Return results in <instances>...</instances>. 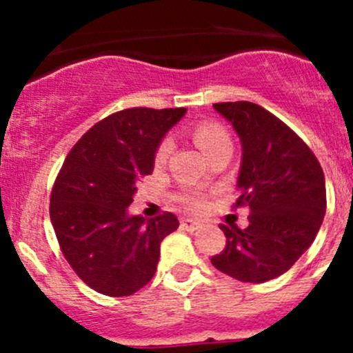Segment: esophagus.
Wrapping results in <instances>:
<instances>
[{
    "mask_svg": "<svg viewBox=\"0 0 353 353\" xmlns=\"http://www.w3.org/2000/svg\"><path fill=\"white\" fill-rule=\"evenodd\" d=\"M181 227H183L184 230H188V232H193V230L199 229V222L191 219H183L181 220Z\"/></svg>",
    "mask_w": 353,
    "mask_h": 353,
    "instance_id": "obj_1",
    "label": "esophagus"
}]
</instances>
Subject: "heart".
Returning <instances> with one entry per match:
<instances>
[{
  "label": "heart",
  "mask_w": 353,
  "mask_h": 353,
  "mask_svg": "<svg viewBox=\"0 0 353 353\" xmlns=\"http://www.w3.org/2000/svg\"><path fill=\"white\" fill-rule=\"evenodd\" d=\"M193 138L194 143L201 148V152L206 157H212L215 152H219L220 148L229 147L230 138L229 133L225 131V128L219 123H213V121H203V123H198L193 130ZM170 152H172V141L170 138H163L159 143L155 150V165H163L169 159ZM184 205L188 206L193 212H199V210L205 208V199L198 194H188V196L183 198Z\"/></svg>",
  "instance_id": "heart-1"
}]
</instances>
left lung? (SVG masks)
<instances>
[{
	"instance_id": "obj_1",
	"label": "left lung",
	"mask_w": 353,
	"mask_h": 353,
	"mask_svg": "<svg viewBox=\"0 0 353 353\" xmlns=\"http://www.w3.org/2000/svg\"><path fill=\"white\" fill-rule=\"evenodd\" d=\"M213 108L243 145L236 206L249 210V225H220L227 244L212 265L241 282H268L314 241L326 213L325 174L311 148L261 105L239 101Z\"/></svg>"
}]
</instances>
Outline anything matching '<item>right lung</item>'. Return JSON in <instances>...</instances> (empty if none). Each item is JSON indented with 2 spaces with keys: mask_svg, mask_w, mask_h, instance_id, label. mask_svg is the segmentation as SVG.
I'll return each instance as SVG.
<instances>
[{
  "mask_svg": "<svg viewBox=\"0 0 353 353\" xmlns=\"http://www.w3.org/2000/svg\"><path fill=\"white\" fill-rule=\"evenodd\" d=\"M186 108H133L99 121L77 141L52 186L49 215L66 261L95 292L124 297L157 272L160 243L179 227L172 213L130 215L137 183L154 170L167 131Z\"/></svg>",
  "mask_w": 353,
  "mask_h": 353,
  "instance_id": "obj_1",
  "label": "right lung"
}]
</instances>
